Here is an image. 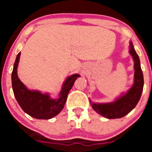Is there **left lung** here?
Wrapping results in <instances>:
<instances>
[{
  "label": "left lung",
  "mask_w": 152,
  "mask_h": 152,
  "mask_svg": "<svg viewBox=\"0 0 152 152\" xmlns=\"http://www.w3.org/2000/svg\"><path fill=\"white\" fill-rule=\"evenodd\" d=\"M129 52L134 60V83L126 92L122 93L112 102L96 103L89 100L91 107L96 112L109 119L122 118L136 107L141 98L144 87V76L141 69L140 60L133 43L129 42Z\"/></svg>",
  "instance_id": "obj_1"
}]
</instances>
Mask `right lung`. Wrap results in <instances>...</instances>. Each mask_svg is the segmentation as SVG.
I'll return each instance as SVG.
<instances>
[{"label":"right lung","mask_w":152,"mask_h":152,"mask_svg":"<svg viewBox=\"0 0 152 152\" xmlns=\"http://www.w3.org/2000/svg\"><path fill=\"white\" fill-rule=\"evenodd\" d=\"M20 52L15 58L12 71L11 81L13 94L19 106L23 111L37 119H50L61 111L65 105L67 96L75 81L80 75L75 74L68 76L62 84L61 89L57 98H52L50 94L37 90L28 88L18 76V66L20 61Z\"/></svg>","instance_id":"add662e5"}]
</instances>
